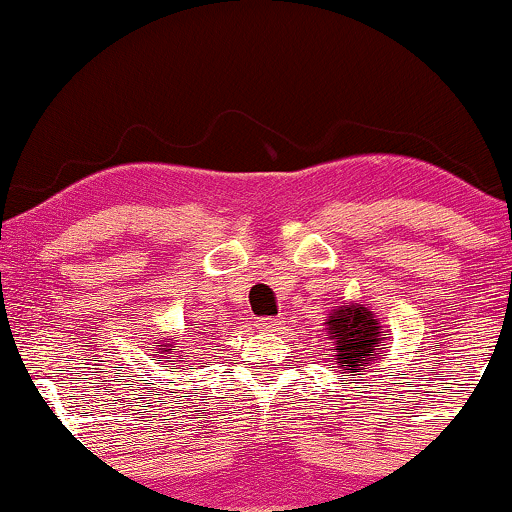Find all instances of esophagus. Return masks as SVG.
Segmentation results:
<instances>
[{
  "mask_svg": "<svg viewBox=\"0 0 512 512\" xmlns=\"http://www.w3.org/2000/svg\"><path fill=\"white\" fill-rule=\"evenodd\" d=\"M256 327L261 331H275L282 327V320L280 317H261V320L256 322Z\"/></svg>",
  "mask_w": 512,
  "mask_h": 512,
  "instance_id": "esophagus-1",
  "label": "esophagus"
}]
</instances>
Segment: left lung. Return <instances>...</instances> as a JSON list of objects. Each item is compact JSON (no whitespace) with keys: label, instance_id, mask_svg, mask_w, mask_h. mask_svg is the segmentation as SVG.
Here are the masks:
<instances>
[{"label":"left lung","instance_id":"1","mask_svg":"<svg viewBox=\"0 0 512 512\" xmlns=\"http://www.w3.org/2000/svg\"><path fill=\"white\" fill-rule=\"evenodd\" d=\"M327 327L334 338V360L341 364L343 371H350V376H355V371L367 369L374 357L381 355V341L386 334L367 308L341 305L329 317Z\"/></svg>","mask_w":512,"mask_h":512}]
</instances>
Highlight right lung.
<instances>
[{
	"mask_svg": "<svg viewBox=\"0 0 512 512\" xmlns=\"http://www.w3.org/2000/svg\"><path fill=\"white\" fill-rule=\"evenodd\" d=\"M174 348H176V345H164V348H162V353H164V355H169L171 350H174ZM167 362H171V360H167Z\"/></svg>",
	"mask_w": 512,
	"mask_h": 512,
	"instance_id": "obj_1",
	"label": "right lung"
}]
</instances>
